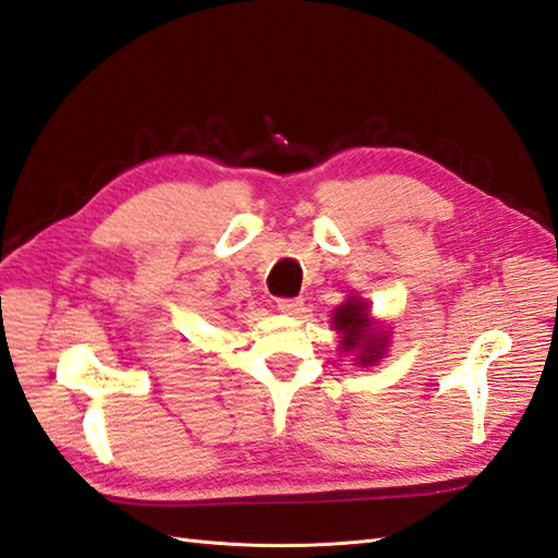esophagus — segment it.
<instances>
[{
  "label": "esophagus",
  "mask_w": 558,
  "mask_h": 558,
  "mask_svg": "<svg viewBox=\"0 0 558 558\" xmlns=\"http://www.w3.org/2000/svg\"><path fill=\"white\" fill-rule=\"evenodd\" d=\"M278 308L282 314L300 316L304 311V300H300V296H282V300H278Z\"/></svg>",
  "instance_id": "obj_1"
}]
</instances>
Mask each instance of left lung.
Wrapping results in <instances>:
<instances>
[{"label":"left lung","instance_id":"1","mask_svg":"<svg viewBox=\"0 0 558 558\" xmlns=\"http://www.w3.org/2000/svg\"><path fill=\"white\" fill-rule=\"evenodd\" d=\"M368 314H366V306L364 302H354L349 300L344 302L338 311H335L332 316V323L335 328L344 332V352H349V349H356L361 344V364L364 366H371L373 361H378L383 356V338H371L361 343L360 340L366 338L364 335V323H366Z\"/></svg>","mask_w":558,"mask_h":558}]
</instances>
